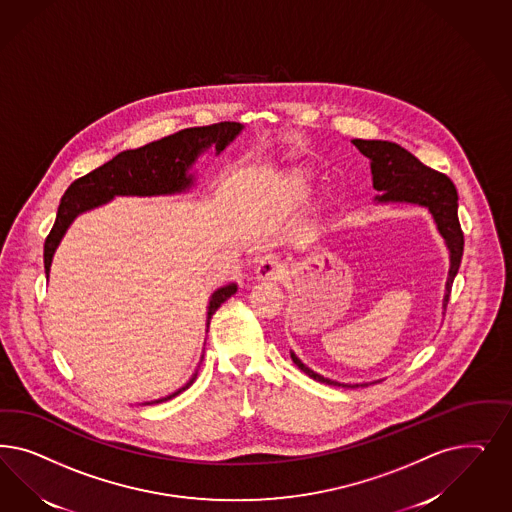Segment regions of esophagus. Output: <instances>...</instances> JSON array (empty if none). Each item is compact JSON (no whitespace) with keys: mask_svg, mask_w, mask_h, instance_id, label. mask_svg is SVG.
Segmentation results:
<instances>
[{"mask_svg":"<svg viewBox=\"0 0 512 512\" xmlns=\"http://www.w3.org/2000/svg\"><path fill=\"white\" fill-rule=\"evenodd\" d=\"M286 275V267L279 260L265 258L256 267V277L260 281H282Z\"/></svg>","mask_w":512,"mask_h":512,"instance_id":"esophagus-1","label":"esophagus"}]
</instances>
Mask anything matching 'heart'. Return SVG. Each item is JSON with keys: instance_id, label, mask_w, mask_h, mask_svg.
Instances as JSON below:
<instances>
[{"instance_id": "b5f03b06", "label": "heart", "mask_w": 512, "mask_h": 512, "mask_svg": "<svg viewBox=\"0 0 512 512\" xmlns=\"http://www.w3.org/2000/svg\"><path fill=\"white\" fill-rule=\"evenodd\" d=\"M296 188L299 194H305V181H297Z\"/></svg>"}]
</instances>
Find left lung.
<instances>
[{
	"label": "left lung",
	"instance_id": "left-lung-1",
	"mask_svg": "<svg viewBox=\"0 0 512 512\" xmlns=\"http://www.w3.org/2000/svg\"><path fill=\"white\" fill-rule=\"evenodd\" d=\"M352 145L360 150L365 158H369L373 188L379 192V196H375V203L418 205V207H426L429 215L433 216V222L437 226V231L441 233V237L445 239L448 256H450L445 297H443V309H446L450 288H452L454 277L458 275L463 254V233L458 220L456 186L446 175L429 169L428 165L422 164L409 150L399 147L397 143L377 141V139L373 141L352 139ZM290 356H292V362L296 363L305 375H309L311 379L318 382L343 386V388L367 386V384H345V382L326 379L301 362L292 350H290Z\"/></svg>",
	"mask_w": 512,
	"mask_h": 512
}]
</instances>
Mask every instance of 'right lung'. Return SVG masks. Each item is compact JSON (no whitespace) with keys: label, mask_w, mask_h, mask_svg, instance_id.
I'll return each mask as SVG.
<instances>
[{"label":"right lung","mask_w":512,"mask_h":512,"mask_svg":"<svg viewBox=\"0 0 512 512\" xmlns=\"http://www.w3.org/2000/svg\"><path fill=\"white\" fill-rule=\"evenodd\" d=\"M241 132H243V124L239 122H220V124L203 126V128H188L164 137L160 141L149 143L141 149L124 150L116 154L111 162L101 165L92 173L73 182L60 201L56 222L45 241L47 279H49L54 252L62 243L67 228L73 224L77 216L109 203L116 196L152 198V196H173V194L188 192L196 184V175L190 173V169L196 164L199 156L211 147H215L216 156H218ZM235 292H237V284L230 282L222 288H216L211 294L209 307H207V330L216 309L226 299H230ZM196 377H198V369L192 375V379L177 392L154 401H147L145 405L162 403L179 396L194 384Z\"/></svg>","instance_id":"add662e5"}]
</instances>
